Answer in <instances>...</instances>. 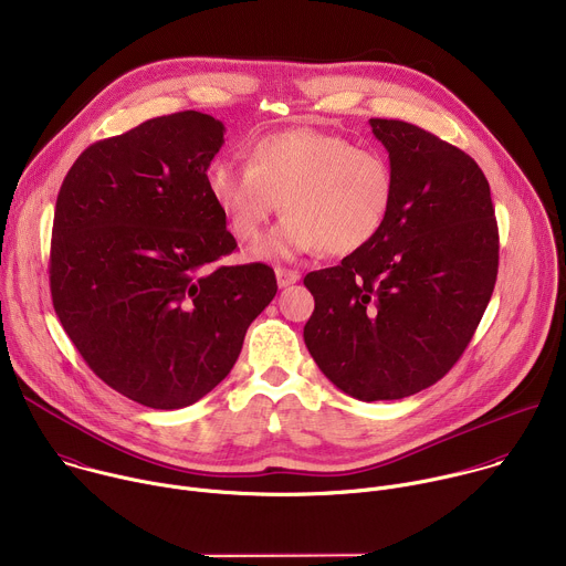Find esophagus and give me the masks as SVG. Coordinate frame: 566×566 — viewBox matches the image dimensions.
<instances>
[{
	"mask_svg": "<svg viewBox=\"0 0 566 566\" xmlns=\"http://www.w3.org/2000/svg\"><path fill=\"white\" fill-rule=\"evenodd\" d=\"M275 277H277V286H280V289H284V286L295 284V282L300 280V273H297V271H291V269H282V266H277V269H275Z\"/></svg>",
	"mask_w": 566,
	"mask_h": 566,
	"instance_id": "1",
	"label": "esophagus"
}]
</instances>
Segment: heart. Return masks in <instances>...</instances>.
Masks as SVG:
<instances>
[{
    "label": "heart",
    "instance_id": "1",
    "mask_svg": "<svg viewBox=\"0 0 566 566\" xmlns=\"http://www.w3.org/2000/svg\"><path fill=\"white\" fill-rule=\"evenodd\" d=\"M206 186L239 241L258 239L280 201L286 217L255 249L258 258L358 253L380 234L396 199L385 154L313 127L260 136L247 166L212 160Z\"/></svg>",
    "mask_w": 566,
    "mask_h": 566
}]
</instances>
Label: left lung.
<instances>
[{
  "instance_id": "8db88e82",
  "label": "left lung",
  "mask_w": 566,
  "mask_h": 566,
  "mask_svg": "<svg viewBox=\"0 0 566 566\" xmlns=\"http://www.w3.org/2000/svg\"><path fill=\"white\" fill-rule=\"evenodd\" d=\"M396 199L380 234L304 286V343L358 400H396L441 380L486 311L500 266L491 186L463 149L406 120H369Z\"/></svg>"
}]
</instances>
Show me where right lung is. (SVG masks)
<instances>
[{"mask_svg":"<svg viewBox=\"0 0 566 566\" xmlns=\"http://www.w3.org/2000/svg\"><path fill=\"white\" fill-rule=\"evenodd\" d=\"M223 125L177 112L98 140L55 201L53 308L90 369L154 410L188 408L232 369L251 322L277 293L237 249L206 172Z\"/></svg>","mask_w":566,"mask_h":566,"instance_id":"1","label":"right lung"}]
</instances>
